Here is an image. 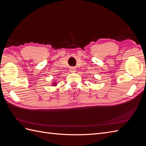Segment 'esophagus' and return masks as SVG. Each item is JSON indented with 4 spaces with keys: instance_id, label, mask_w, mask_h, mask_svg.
<instances>
[{
    "instance_id": "1",
    "label": "esophagus",
    "mask_w": 146,
    "mask_h": 146,
    "mask_svg": "<svg viewBox=\"0 0 146 146\" xmlns=\"http://www.w3.org/2000/svg\"><path fill=\"white\" fill-rule=\"evenodd\" d=\"M70 72H76V69H75V68H70Z\"/></svg>"
}]
</instances>
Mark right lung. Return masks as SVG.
Listing matches in <instances>:
<instances>
[{
  "label": "right lung",
  "mask_w": 146,
  "mask_h": 146,
  "mask_svg": "<svg viewBox=\"0 0 146 146\" xmlns=\"http://www.w3.org/2000/svg\"><path fill=\"white\" fill-rule=\"evenodd\" d=\"M52 85H54V86H56V83H55V82L52 83Z\"/></svg>",
  "instance_id": "right-lung-1"
}]
</instances>
